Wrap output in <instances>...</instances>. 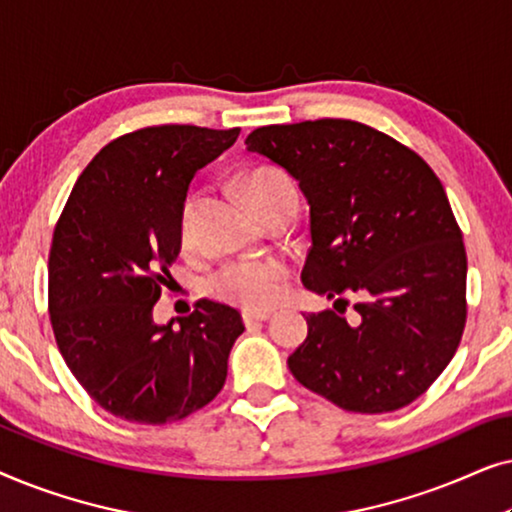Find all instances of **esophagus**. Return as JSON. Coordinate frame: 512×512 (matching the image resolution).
Masks as SVG:
<instances>
[{
  "label": "esophagus",
  "mask_w": 512,
  "mask_h": 512,
  "mask_svg": "<svg viewBox=\"0 0 512 512\" xmlns=\"http://www.w3.org/2000/svg\"><path fill=\"white\" fill-rule=\"evenodd\" d=\"M268 319H270V312H242L244 326L263 324V321H268Z\"/></svg>",
  "instance_id": "esophagus-1"
}]
</instances>
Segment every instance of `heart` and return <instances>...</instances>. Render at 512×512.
Returning a JSON list of instances; mask_svg holds the SVG:
<instances>
[{
	"label": "heart",
	"instance_id": "b5f03b06",
	"mask_svg": "<svg viewBox=\"0 0 512 512\" xmlns=\"http://www.w3.org/2000/svg\"><path fill=\"white\" fill-rule=\"evenodd\" d=\"M244 193L251 202V207H261L265 200L277 195L284 188L293 186L289 177L272 167H258L251 170L242 181ZM195 198H188L181 209L179 219V237L181 242L191 240L193 228V209ZM289 282V270L279 261H233L216 272L209 282V289L216 298L226 300V303L240 305L244 310H268L277 305L286 291Z\"/></svg>",
	"mask_w": 512,
	"mask_h": 512
}]
</instances>
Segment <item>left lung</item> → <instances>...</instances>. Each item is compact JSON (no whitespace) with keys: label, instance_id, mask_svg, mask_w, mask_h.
I'll use <instances>...</instances> for the list:
<instances>
[{"label":"left lung","instance_id":"8db88e82","mask_svg":"<svg viewBox=\"0 0 512 512\" xmlns=\"http://www.w3.org/2000/svg\"><path fill=\"white\" fill-rule=\"evenodd\" d=\"M247 149L298 181L310 202L303 284L333 307L307 314L293 377L349 412L405 408L436 382L466 326V249L436 172L370 125L319 118L265 125Z\"/></svg>","mask_w":512,"mask_h":512}]
</instances>
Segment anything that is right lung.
Returning a JSON list of instances; mask_svg holds the SVG:
<instances>
[{
    "instance_id": "1",
    "label": "right lung",
    "mask_w": 512,
    "mask_h": 512,
    "mask_svg": "<svg viewBox=\"0 0 512 512\" xmlns=\"http://www.w3.org/2000/svg\"><path fill=\"white\" fill-rule=\"evenodd\" d=\"M240 128L153 125L90 160L53 230L48 312L67 368L114 417L179 422L223 389L244 331L233 307L198 300L179 324L153 305L174 282L179 219L195 172L235 144Z\"/></svg>"
}]
</instances>
